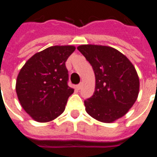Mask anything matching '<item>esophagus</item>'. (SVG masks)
<instances>
[{"mask_svg": "<svg viewBox=\"0 0 157 157\" xmlns=\"http://www.w3.org/2000/svg\"><path fill=\"white\" fill-rule=\"evenodd\" d=\"M82 83H80V84L76 86V89H77V90H80V89L82 88Z\"/></svg>", "mask_w": 157, "mask_h": 157, "instance_id": "obj_1", "label": "esophagus"}]
</instances>
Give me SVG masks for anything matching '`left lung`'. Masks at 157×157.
I'll use <instances>...</instances> for the list:
<instances>
[{"instance_id": "1", "label": "left lung", "mask_w": 157, "mask_h": 157, "mask_svg": "<svg viewBox=\"0 0 157 157\" xmlns=\"http://www.w3.org/2000/svg\"><path fill=\"white\" fill-rule=\"evenodd\" d=\"M77 49L90 62L96 77L93 96L84 101L86 112L105 123L125 116L139 94L140 82L134 66L111 46L82 45Z\"/></svg>"}]
</instances>
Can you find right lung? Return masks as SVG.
Wrapping results in <instances>:
<instances>
[{
	"label": "right lung",
	"instance_id": "add662e5",
	"mask_svg": "<svg viewBox=\"0 0 157 157\" xmlns=\"http://www.w3.org/2000/svg\"><path fill=\"white\" fill-rule=\"evenodd\" d=\"M73 46H54L37 52L17 75L16 90L21 105L32 119L48 122L65 111L74 89L67 85L66 61Z\"/></svg>",
	"mask_w": 157,
	"mask_h": 157
}]
</instances>
